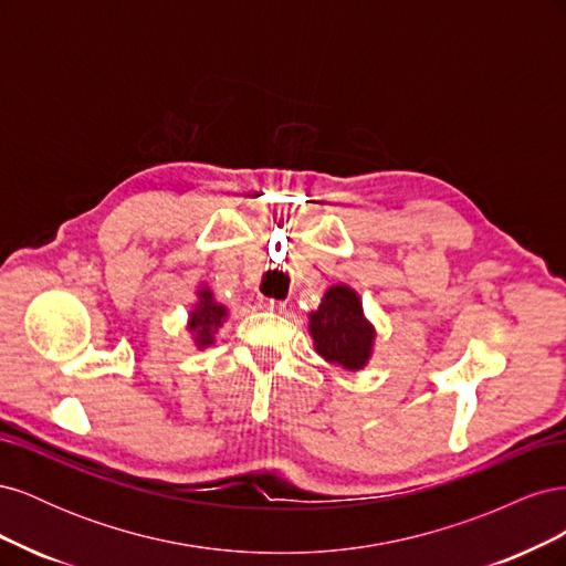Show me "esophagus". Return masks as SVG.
Instances as JSON below:
<instances>
[{"instance_id":"esophagus-1","label":"esophagus","mask_w":566,"mask_h":566,"mask_svg":"<svg viewBox=\"0 0 566 566\" xmlns=\"http://www.w3.org/2000/svg\"><path fill=\"white\" fill-rule=\"evenodd\" d=\"M260 306H262L264 312H269V314H281V312L285 310V302H279V300H262Z\"/></svg>"}]
</instances>
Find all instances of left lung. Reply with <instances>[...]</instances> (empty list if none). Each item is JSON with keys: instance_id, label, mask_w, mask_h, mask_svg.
Here are the masks:
<instances>
[{"instance_id": "1", "label": "left lung", "mask_w": 566, "mask_h": 566, "mask_svg": "<svg viewBox=\"0 0 566 566\" xmlns=\"http://www.w3.org/2000/svg\"><path fill=\"white\" fill-rule=\"evenodd\" d=\"M314 349L325 361L345 370H361L370 361L375 328L364 314L354 287L337 283L325 290L318 310L310 314Z\"/></svg>"}]
</instances>
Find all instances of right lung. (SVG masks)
Segmentation results:
<instances>
[{"mask_svg":"<svg viewBox=\"0 0 566 566\" xmlns=\"http://www.w3.org/2000/svg\"><path fill=\"white\" fill-rule=\"evenodd\" d=\"M198 302L193 304V310L188 312V323L186 331L191 333L193 345L198 349H205L214 345V333L224 325L229 318V310L224 304H219L212 295V290L208 285H200L196 290Z\"/></svg>","mask_w":566,"mask_h":566,"instance_id":"add662e5","label":"right lung"}]
</instances>
